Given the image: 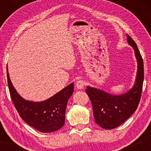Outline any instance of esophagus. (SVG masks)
Wrapping results in <instances>:
<instances>
[{"label":"esophagus","instance_id":"1","mask_svg":"<svg viewBox=\"0 0 151 151\" xmlns=\"http://www.w3.org/2000/svg\"><path fill=\"white\" fill-rule=\"evenodd\" d=\"M84 84H85L84 81L82 80V79H80V80L77 81V83H76V86H77L78 89H81L84 88Z\"/></svg>","mask_w":151,"mask_h":151}]
</instances>
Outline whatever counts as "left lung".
I'll use <instances>...</instances> for the list:
<instances>
[{"label":"left lung","instance_id":"obj_1","mask_svg":"<svg viewBox=\"0 0 151 151\" xmlns=\"http://www.w3.org/2000/svg\"><path fill=\"white\" fill-rule=\"evenodd\" d=\"M127 35V41L133 47L137 60V74L134 85L126 93L114 95L96 88L86 86L93 108L95 122L104 129L118 127L134 113L139 104L144 79V69L142 57L136 42Z\"/></svg>","mask_w":151,"mask_h":151}]
</instances>
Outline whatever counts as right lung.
Instances as JSON below:
<instances>
[{"label":"right lung","mask_w":151,"mask_h":151,"mask_svg":"<svg viewBox=\"0 0 151 151\" xmlns=\"http://www.w3.org/2000/svg\"><path fill=\"white\" fill-rule=\"evenodd\" d=\"M7 77L12 101L20 116L28 125L42 133L54 132L64 126L66 107L73 93L74 83L45 101L35 102L24 99L15 90L10 81L8 67Z\"/></svg>","instance_id":"right-lung-1"}]
</instances>
